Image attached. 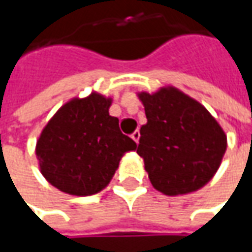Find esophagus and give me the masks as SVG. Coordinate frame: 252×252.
I'll use <instances>...</instances> for the list:
<instances>
[{
  "label": "esophagus",
  "instance_id": "esophagus-1",
  "mask_svg": "<svg viewBox=\"0 0 252 252\" xmlns=\"http://www.w3.org/2000/svg\"><path fill=\"white\" fill-rule=\"evenodd\" d=\"M131 139L136 141V143H139V139H140V131L139 130H134L131 133Z\"/></svg>",
  "mask_w": 252,
  "mask_h": 252
}]
</instances>
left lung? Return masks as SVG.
Returning a JSON list of instances; mask_svg holds the SVG:
<instances>
[{"label":"left lung","mask_w":252,"mask_h":252,"mask_svg":"<svg viewBox=\"0 0 252 252\" xmlns=\"http://www.w3.org/2000/svg\"><path fill=\"white\" fill-rule=\"evenodd\" d=\"M147 123L140 127L137 154L151 185L177 196L206 185L221 164L227 136L210 112L175 87L139 92Z\"/></svg>","instance_id":"8db88e82"}]
</instances>
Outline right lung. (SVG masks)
<instances>
[{
  "instance_id": "right-lung-1",
  "label": "right lung",
  "mask_w": 252,
  "mask_h": 252,
  "mask_svg": "<svg viewBox=\"0 0 252 252\" xmlns=\"http://www.w3.org/2000/svg\"><path fill=\"white\" fill-rule=\"evenodd\" d=\"M112 98L91 92L65 102L36 141V157L46 181L64 193L90 196L115 175L125 153L137 144L109 115Z\"/></svg>"
}]
</instances>
